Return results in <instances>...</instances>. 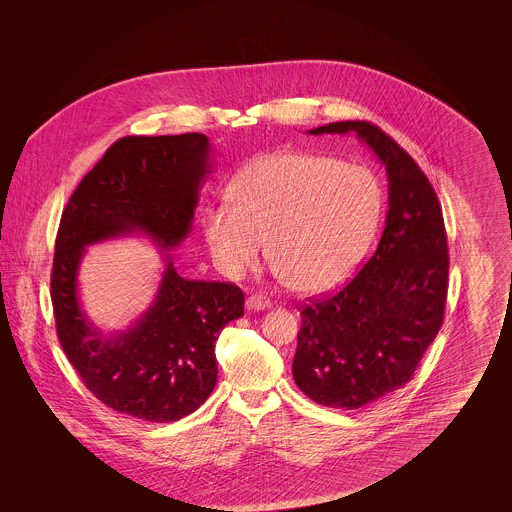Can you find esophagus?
Here are the masks:
<instances>
[{"mask_svg": "<svg viewBox=\"0 0 512 512\" xmlns=\"http://www.w3.org/2000/svg\"><path fill=\"white\" fill-rule=\"evenodd\" d=\"M245 307L249 311H265V309H270V301L263 295H251V297H247Z\"/></svg>", "mask_w": 512, "mask_h": 512, "instance_id": "34e87169", "label": "esophagus"}]
</instances>
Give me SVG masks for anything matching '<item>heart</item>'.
I'll return each instance as SVG.
<instances>
[{
	"label": "heart",
	"mask_w": 512,
	"mask_h": 512,
	"mask_svg": "<svg viewBox=\"0 0 512 512\" xmlns=\"http://www.w3.org/2000/svg\"><path fill=\"white\" fill-rule=\"evenodd\" d=\"M232 205L203 211V236L228 278L263 255L301 293L338 286L361 259L380 213L376 180L361 167L309 153L253 159L228 186Z\"/></svg>",
	"instance_id": "obj_1"
}]
</instances>
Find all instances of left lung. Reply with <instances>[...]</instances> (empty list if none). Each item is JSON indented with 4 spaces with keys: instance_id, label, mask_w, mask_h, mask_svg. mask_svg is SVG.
Here are the masks:
<instances>
[{
    "instance_id": "1",
    "label": "left lung",
    "mask_w": 512,
    "mask_h": 512,
    "mask_svg": "<svg viewBox=\"0 0 512 512\" xmlns=\"http://www.w3.org/2000/svg\"><path fill=\"white\" fill-rule=\"evenodd\" d=\"M388 174V215L374 255L341 292L301 311L297 388L318 405L361 409L403 388L436 340L449 255L438 195L413 157L378 126L330 122L307 134H349Z\"/></svg>"
}]
</instances>
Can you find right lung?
Here are the masks:
<instances>
[{
    "mask_svg": "<svg viewBox=\"0 0 512 512\" xmlns=\"http://www.w3.org/2000/svg\"><path fill=\"white\" fill-rule=\"evenodd\" d=\"M205 134L128 136L115 142L71 195L55 240L51 301L57 336L84 386L117 413L174 422L199 409L217 384L215 341L244 315L234 284L182 278L171 249L194 222L213 169ZM142 235L166 270L147 311L124 331L103 333L81 309L77 274L88 244Z\"/></svg>",
    "mask_w": 512,
    "mask_h": 512,
    "instance_id": "obj_1",
    "label": "right lung"
}]
</instances>
